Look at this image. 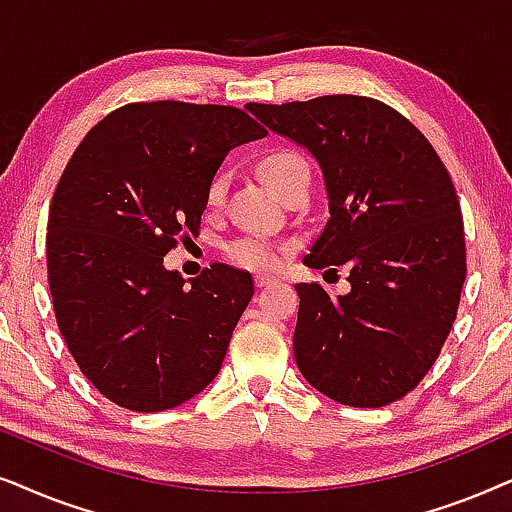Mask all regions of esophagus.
I'll return each mask as SVG.
<instances>
[{"mask_svg":"<svg viewBox=\"0 0 512 512\" xmlns=\"http://www.w3.org/2000/svg\"><path fill=\"white\" fill-rule=\"evenodd\" d=\"M271 283H276V276H271V274H257L255 276L257 288H267V285H271Z\"/></svg>","mask_w":512,"mask_h":512,"instance_id":"esophagus-1","label":"esophagus"}]
</instances>
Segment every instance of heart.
I'll return each instance as SVG.
<instances>
[{"instance_id":"b5f03b06","label":"heart","mask_w":512,"mask_h":512,"mask_svg":"<svg viewBox=\"0 0 512 512\" xmlns=\"http://www.w3.org/2000/svg\"><path fill=\"white\" fill-rule=\"evenodd\" d=\"M306 168H309V163L304 161V156L292 152V149H276V152H269L260 161L262 180L276 194L283 192V187L288 185L292 175ZM224 189H227V177L222 173L215 175L208 187L210 206H217L224 199ZM227 257L234 264H238V267L245 269H276L283 260V250L276 243L264 241L260 236H243L227 245Z\"/></svg>"}]
</instances>
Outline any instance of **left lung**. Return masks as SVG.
<instances>
[{
    "mask_svg": "<svg viewBox=\"0 0 512 512\" xmlns=\"http://www.w3.org/2000/svg\"><path fill=\"white\" fill-rule=\"evenodd\" d=\"M245 109L323 170L330 217L304 264L351 269L346 295L295 285L299 372L342 405L395 403L438 360L459 309L466 241L452 177L419 128L379 100Z\"/></svg>",
    "mask_w": 512,
    "mask_h": 512,
    "instance_id": "left-lung-1",
    "label": "left lung"
}]
</instances>
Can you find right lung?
Listing matches in <instances>:
<instances>
[{
  "mask_svg": "<svg viewBox=\"0 0 512 512\" xmlns=\"http://www.w3.org/2000/svg\"><path fill=\"white\" fill-rule=\"evenodd\" d=\"M264 135L236 107L131 102L74 149L46 227L53 311L79 370L119 407L170 410L220 372L252 278L213 264L187 283L163 257L199 231L224 156Z\"/></svg>",
  "mask_w": 512,
  "mask_h": 512,
  "instance_id": "obj_1",
  "label": "right lung"
}]
</instances>
